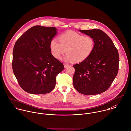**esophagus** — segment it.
<instances>
[{"instance_id": "34e87169", "label": "esophagus", "mask_w": 131, "mask_h": 131, "mask_svg": "<svg viewBox=\"0 0 131 131\" xmlns=\"http://www.w3.org/2000/svg\"><path fill=\"white\" fill-rule=\"evenodd\" d=\"M64 67L65 68H67V67H69V65L68 64H64Z\"/></svg>"}]
</instances>
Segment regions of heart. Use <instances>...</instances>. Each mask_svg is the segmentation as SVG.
Listing matches in <instances>:
<instances>
[{
  "label": "heart",
  "instance_id": "obj_1",
  "mask_svg": "<svg viewBox=\"0 0 131 131\" xmlns=\"http://www.w3.org/2000/svg\"><path fill=\"white\" fill-rule=\"evenodd\" d=\"M59 41L53 39L50 41V48L54 57L60 59L64 57L66 62L74 61L82 62L86 60L93 52L95 41L91 36H83L74 32H67L58 36Z\"/></svg>",
  "mask_w": 131,
  "mask_h": 131
}]
</instances>
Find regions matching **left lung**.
<instances>
[{
	"label": "left lung",
	"mask_w": 131,
	"mask_h": 131,
	"mask_svg": "<svg viewBox=\"0 0 131 131\" xmlns=\"http://www.w3.org/2000/svg\"><path fill=\"white\" fill-rule=\"evenodd\" d=\"M79 31L92 36L95 47L85 60L73 66V77L75 89L80 93L92 95L102 93L111 86L119 69L118 50L111 39L99 29Z\"/></svg>",
	"instance_id": "8db88e82"
}]
</instances>
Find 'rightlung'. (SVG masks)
I'll list each match as a JSON object with an SVG mask.
<instances>
[{"mask_svg": "<svg viewBox=\"0 0 131 131\" xmlns=\"http://www.w3.org/2000/svg\"><path fill=\"white\" fill-rule=\"evenodd\" d=\"M57 31L55 27L34 26L14 45L13 71L20 87L29 93L44 94L51 92L55 86L57 75L64 68L51 53L50 41Z\"/></svg>", "mask_w": 131, "mask_h": 131, "instance_id": "obj_1", "label": "right lung"}]
</instances>
